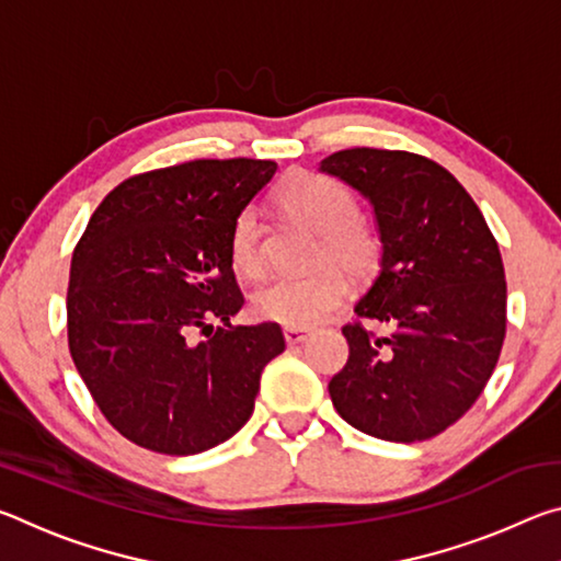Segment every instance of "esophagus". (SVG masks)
<instances>
[{"mask_svg":"<svg viewBox=\"0 0 561 561\" xmlns=\"http://www.w3.org/2000/svg\"><path fill=\"white\" fill-rule=\"evenodd\" d=\"M309 334H311L309 329L287 327V329H284V341H287L289 346H294V344H301V341H307V339H309Z\"/></svg>","mask_w":561,"mask_h":561,"instance_id":"1","label":"esophagus"}]
</instances>
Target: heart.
Segmentation results:
<instances>
[{
  "instance_id": "b5f03b06",
  "label": "heart",
  "mask_w": 561,
  "mask_h": 561,
  "mask_svg": "<svg viewBox=\"0 0 561 561\" xmlns=\"http://www.w3.org/2000/svg\"><path fill=\"white\" fill-rule=\"evenodd\" d=\"M277 203L289 220L319 234L317 267L304 274H274L252 294V307L262 319L284 327H311L324 319L346 294V274L366 277L381 257V240L358 217V203L339 180L321 173H297L279 187ZM232 267L244 277H257L264 267L262 227L254 210L237 215L230 232Z\"/></svg>"
}]
</instances>
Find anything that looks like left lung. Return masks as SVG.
I'll use <instances>...</instances> for the list:
<instances>
[{"label":"left lung","mask_w":561,"mask_h":561,"mask_svg":"<svg viewBox=\"0 0 561 561\" xmlns=\"http://www.w3.org/2000/svg\"><path fill=\"white\" fill-rule=\"evenodd\" d=\"M374 205L381 270L341 329L348 360L331 403L360 433L428 440L470 411L507 331L495 234L468 190L408 150L348 148L321 160Z\"/></svg>","instance_id":"left-lung-1"}]
</instances>
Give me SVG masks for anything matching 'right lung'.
<instances>
[{
  "mask_svg": "<svg viewBox=\"0 0 561 561\" xmlns=\"http://www.w3.org/2000/svg\"><path fill=\"white\" fill-rule=\"evenodd\" d=\"M274 170L230 158L130 175L76 244L71 358L103 417L140 448L195 455L232 438L254 411L264 366L284 351L279 324H230L244 304L230 232Z\"/></svg>",
  "mask_w": 561,
  "mask_h": 561,
  "instance_id": "obj_1",
  "label": "right lung"
}]
</instances>
